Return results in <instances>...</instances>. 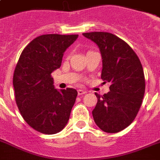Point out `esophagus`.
Returning a JSON list of instances; mask_svg holds the SVG:
<instances>
[{
	"label": "esophagus",
	"mask_w": 160,
	"mask_h": 160,
	"mask_svg": "<svg viewBox=\"0 0 160 160\" xmlns=\"http://www.w3.org/2000/svg\"><path fill=\"white\" fill-rule=\"evenodd\" d=\"M85 93H86V91H84V90H81V89L78 90V95L79 96H82V95H84Z\"/></svg>",
	"instance_id": "obj_1"
}]
</instances>
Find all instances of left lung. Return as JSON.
I'll list each match as a JSON object with an SVG mask.
<instances>
[{
  "instance_id": "obj_1",
  "label": "left lung",
  "mask_w": 160,
  "mask_h": 160,
  "mask_svg": "<svg viewBox=\"0 0 160 160\" xmlns=\"http://www.w3.org/2000/svg\"><path fill=\"white\" fill-rule=\"evenodd\" d=\"M83 36L99 48L102 58L101 77L111 84L108 93L102 96L96 93L94 121L102 131L118 132L133 122L142 104L145 92L142 64L132 48L114 34L92 32Z\"/></svg>"
}]
</instances>
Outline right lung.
<instances>
[{"mask_svg": "<svg viewBox=\"0 0 160 160\" xmlns=\"http://www.w3.org/2000/svg\"><path fill=\"white\" fill-rule=\"evenodd\" d=\"M78 36L41 35L21 53L13 75L16 102L23 119L39 132L57 133L69 121L77 91H58L51 74L61 66L64 53Z\"/></svg>", "mask_w": 160, "mask_h": 160, "instance_id": "1", "label": "right lung"}]
</instances>
